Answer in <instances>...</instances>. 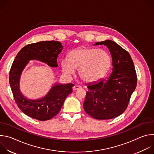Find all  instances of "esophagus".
<instances>
[{"instance_id": "34e87169", "label": "esophagus", "mask_w": 154, "mask_h": 154, "mask_svg": "<svg viewBox=\"0 0 154 154\" xmlns=\"http://www.w3.org/2000/svg\"><path fill=\"white\" fill-rule=\"evenodd\" d=\"M80 88H82V87L80 86H78V85H74L72 88V89L74 91H75V90H77Z\"/></svg>"}]
</instances>
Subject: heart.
Masks as SVG:
<instances>
[{
	"label": "heart",
	"instance_id": "obj_1",
	"mask_svg": "<svg viewBox=\"0 0 154 154\" xmlns=\"http://www.w3.org/2000/svg\"><path fill=\"white\" fill-rule=\"evenodd\" d=\"M112 58L104 50L83 48L70 52L68 58L61 61L63 72L72 75L79 68L80 79L88 83L94 82L101 79L110 68Z\"/></svg>",
	"mask_w": 154,
	"mask_h": 154
}]
</instances>
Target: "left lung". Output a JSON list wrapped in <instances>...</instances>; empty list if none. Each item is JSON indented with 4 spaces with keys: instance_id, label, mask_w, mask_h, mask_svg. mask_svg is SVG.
Segmentation results:
<instances>
[{
    "instance_id": "obj_1",
    "label": "left lung",
    "mask_w": 154,
    "mask_h": 154,
    "mask_svg": "<svg viewBox=\"0 0 154 154\" xmlns=\"http://www.w3.org/2000/svg\"><path fill=\"white\" fill-rule=\"evenodd\" d=\"M94 45L108 48L112 57V72L106 79L88 85L83 108L94 119H113L126 109L136 88L137 73L128 52L115 42L105 40Z\"/></svg>"
}]
</instances>
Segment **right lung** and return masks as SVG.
Wrapping results in <instances>:
<instances>
[{"label":"right lung","mask_w":154,"mask_h":154,"mask_svg":"<svg viewBox=\"0 0 154 154\" xmlns=\"http://www.w3.org/2000/svg\"><path fill=\"white\" fill-rule=\"evenodd\" d=\"M63 50L57 41H40L22 49L15 57L10 71L11 89L18 107L26 115L39 121H47L57 115L66 97L72 92V83H55L45 96L37 99L25 97L20 91V79L30 60H37L51 67H58L57 57Z\"/></svg>","instance_id":"add662e5"}]
</instances>
